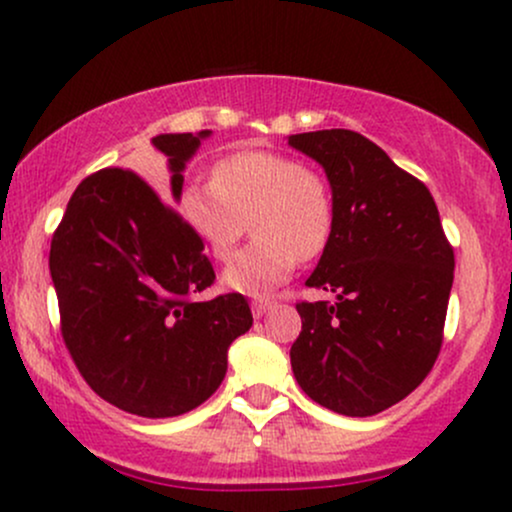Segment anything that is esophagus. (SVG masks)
I'll use <instances>...</instances> for the list:
<instances>
[{"label":"esophagus","instance_id":"esophagus-1","mask_svg":"<svg viewBox=\"0 0 512 512\" xmlns=\"http://www.w3.org/2000/svg\"><path fill=\"white\" fill-rule=\"evenodd\" d=\"M250 305H252V315H255V317H262L264 313H267L269 308H272L274 303L269 301V298H255V301H252Z\"/></svg>","mask_w":512,"mask_h":512}]
</instances>
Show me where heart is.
Masks as SVG:
<instances>
[{"instance_id":"b5f03b06","label":"heart","mask_w":512,"mask_h":512,"mask_svg":"<svg viewBox=\"0 0 512 512\" xmlns=\"http://www.w3.org/2000/svg\"><path fill=\"white\" fill-rule=\"evenodd\" d=\"M187 228L216 260H226L250 221L252 243L231 257L221 281L228 291L262 296L289 279L298 257L313 260L334 233V197L327 180L298 158L243 151L221 158L211 185H190L180 197Z\"/></svg>"}]
</instances>
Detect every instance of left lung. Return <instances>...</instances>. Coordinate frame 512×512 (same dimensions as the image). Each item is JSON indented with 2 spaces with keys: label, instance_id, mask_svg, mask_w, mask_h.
Listing matches in <instances>:
<instances>
[{
  "label": "left lung",
  "instance_id": "left-lung-1",
  "mask_svg": "<svg viewBox=\"0 0 512 512\" xmlns=\"http://www.w3.org/2000/svg\"><path fill=\"white\" fill-rule=\"evenodd\" d=\"M325 170L334 233L305 286L334 301L298 303L291 368L310 399L373 416L424 383L443 344L455 255L421 180L351 129L291 134Z\"/></svg>",
  "mask_w": 512,
  "mask_h": 512
}]
</instances>
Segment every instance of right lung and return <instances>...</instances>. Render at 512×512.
<instances>
[{
	"label": "right lung",
	"mask_w": 512,
	"mask_h": 512,
	"mask_svg": "<svg viewBox=\"0 0 512 512\" xmlns=\"http://www.w3.org/2000/svg\"><path fill=\"white\" fill-rule=\"evenodd\" d=\"M211 129L158 134L161 196L132 170L105 168L74 190L50 245L62 337L96 395L146 419L199 407L219 390L228 346L252 327L245 296L195 301L216 274L170 204Z\"/></svg>",
	"instance_id": "1"
}]
</instances>
